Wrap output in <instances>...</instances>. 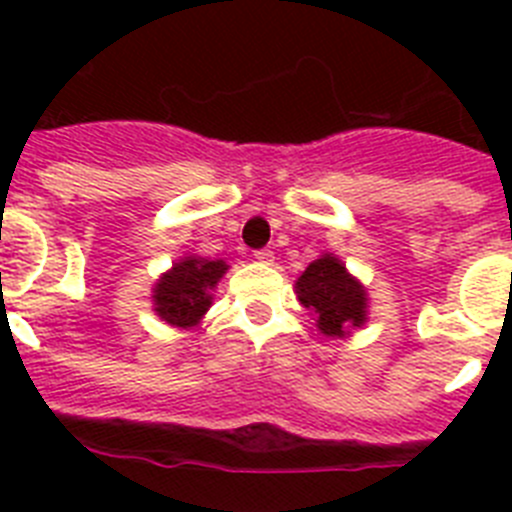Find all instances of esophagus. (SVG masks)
<instances>
[{
  "instance_id": "obj_1",
  "label": "esophagus",
  "mask_w": 512,
  "mask_h": 512,
  "mask_svg": "<svg viewBox=\"0 0 512 512\" xmlns=\"http://www.w3.org/2000/svg\"><path fill=\"white\" fill-rule=\"evenodd\" d=\"M253 259L259 261V264H274V251H269V248H261V251L253 253Z\"/></svg>"
}]
</instances>
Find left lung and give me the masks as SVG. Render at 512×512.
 I'll return each instance as SVG.
<instances>
[{
    "instance_id": "1",
    "label": "left lung",
    "mask_w": 512,
    "mask_h": 512,
    "mask_svg": "<svg viewBox=\"0 0 512 512\" xmlns=\"http://www.w3.org/2000/svg\"><path fill=\"white\" fill-rule=\"evenodd\" d=\"M300 305L328 338H346L369 320V292L336 253H323L295 282Z\"/></svg>"
}]
</instances>
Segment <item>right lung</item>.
I'll use <instances>...</instances> for the list:
<instances>
[{
  "instance_id": "right-lung-1",
  "label": "right lung",
  "mask_w": 512,
  "mask_h": 512,
  "mask_svg": "<svg viewBox=\"0 0 512 512\" xmlns=\"http://www.w3.org/2000/svg\"><path fill=\"white\" fill-rule=\"evenodd\" d=\"M228 269L223 259H202L194 253L176 259L153 284V312L174 328L200 325L212 307V292Z\"/></svg>"
}]
</instances>
